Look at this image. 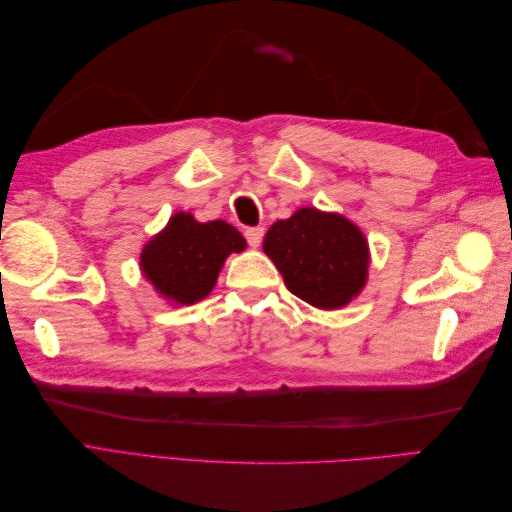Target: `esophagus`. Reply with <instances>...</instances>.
<instances>
[{"mask_svg": "<svg viewBox=\"0 0 512 512\" xmlns=\"http://www.w3.org/2000/svg\"><path fill=\"white\" fill-rule=\"evenodd\" d=\"M262 237H265V228L262 226H252V228H245V239L252 247H258L262 243Z\"/></svg>", "mask_w": 512, "mask_h": 512, "instance_id": "obj_1", "label": "esophagus"}]
</instances>
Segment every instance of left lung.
Instances as JSON below:
<instances>
[{
  "mask_svg": "<svg viewBox=\"0 0 512 512\" xmlns=\"http://www.w3.org/2000/svg\"><path fill=\"white\" fill-rule=\"evenodd\" d=\"M262 247L280 269L286 288L314 307H342L365 284V237L337 213L299 209L269 228Z\"/></svg>",
  "mask_w": 512,
  "mask_h": 512,
  "instance_id": "8db88e82",
  "label": "left lung"
}]
</instances>
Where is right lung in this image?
<instances>
[{
  "label": "right lung",
  "instance_id": "1",
  "mask_svg": "<svg viewBox=\"0 0 512 512\" xmlns=\"http://www.w3.org/2000/svg\"><path fill=\"white\" fill-rule=\"evenodd\" d=\"M245 250L241 232L222 220L200 224L190 213L170 218L141 256L147 280L166 299L192 305L205 299L230 252Z\"/></svg>",
  "mask_w": 512,
  "mask_h": 512
}]
</instances>
